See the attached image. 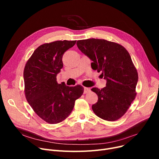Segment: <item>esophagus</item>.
<instances>
[{"instance_id": "esophagus-1", "label": "esophagus", "mask_w": 159, "mask_h": 159, "mask_svg": "<svg viewBox=\"0 0 159 159\" xmlns=\"http://www.w3.org/2000/svg\"><path fill=\"white\" fill-rule=\"evenodd\" d=\"M90 91V88H84V93H87Z\"/></svg>"}]
</instances>
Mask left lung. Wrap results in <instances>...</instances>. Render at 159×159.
Masks as SVG:
<instances>
[{
	"mask_svg": "<svg viewBox=\"0 0 159 159\" xmlns=\"http://www.w3.org/2000/svg\"><path fill=\"white\" fill-rule=\"evenodd\" d=\"M81 52L93 61L91 66L106 80V87L91 89L98 95L92 106L98 117L107 121L118 120L126 113L136 96L138 73L127 50L104 39L77 40Z\"/></svg>",
	"mask_w": 159,
	"mask_h": 159,
	"instance_id": "1",
	"label": "left lung"
}]
</instances>
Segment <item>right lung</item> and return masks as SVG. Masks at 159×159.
Returning a JSON list of instances; mask_svg holds the SVG:
<instances>
[{"label":"right lung","mask_w":159,"mask_h":159,"mask_svg":"<svg viewBox=\"0 0 159 159\" xmlns=\"http://www.w3.org/2000/svg\"><path fill=\"white\" fill-rule=\"evenodd\" d=\"M76 40H57L38 47L25 66L24 91L37 115L48 123L57 124L71 113L76 100L84 92L80 85L58 84L57 75L63 68L64 53Z\"/></svg>","instance_id":"obj_1"}]
</instances>
